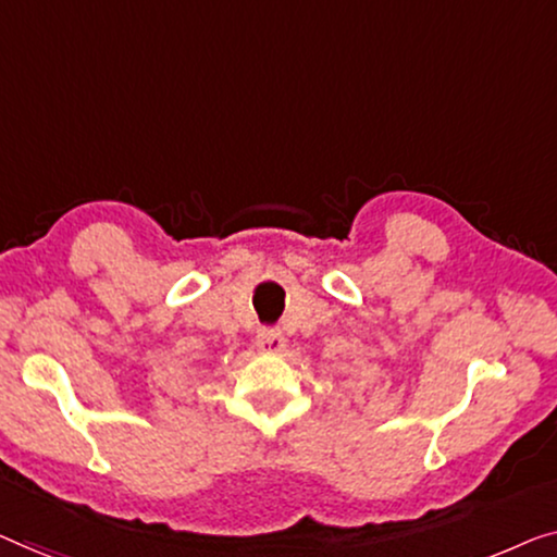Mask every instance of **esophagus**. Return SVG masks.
<instances>
[{
	"label": "esophagus",
	"instance_id": "esophagus-1",
	"mask_svg": "<svg viewBox=\"0 0 557 557\" xmlns=\"http://www.w3.org/2000/svg\"><path fill=\"white\" fill-rule=\"evenodd\" d=\"M257 348H260L262 354L282 356V354H285V348H287V341L280 331H262L260 335H257Z\"/></svg>",
	"mask_w": 557,
	"mask_h": 557
}]
</instances>
